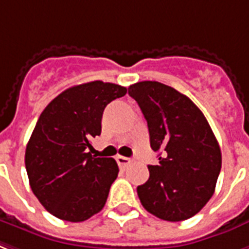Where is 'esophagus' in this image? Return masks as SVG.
Returning <instances> with one entry per match:
<instances>
[{"instance_id": "34e87169", "label": "esophagus", "mask_w": 249, "mask_h": 249, "mask_svg": "<svg viewBox=\"0 0 249 249\" xmlns=\"http://www.w3.org/2000/svg\"><path fill=\"white\" fill-rule=\"evenodd\" d=\"M116 160L117 163H119V166L123 167V168H124L125 166H128L129 163H130V159L126 158V157H121V155L116 157Z\"/></svg>"}]
</instances>
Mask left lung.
I'll use <instances>...</instances> for the list:
<instances>
[{
	"instance_id": "1",
	"label": "left lung",
	"mask_w": 249,
	"mask_h": 249,
	"mask_svg": "<svg viewBox=\"0 0 249 249\" xmlns=\"http://www.w3.org/2000/svg\"><path fill=\"white\" fill-rule=\"evenodd\" d=\"M147 121L159 164L138 185L142 206L163 221L193 217L213 196L222 167L219 145L206 117L188 96L155 81L129 86Z\"/></svg>"
}]
</instances>
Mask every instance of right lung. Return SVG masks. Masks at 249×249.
Masks as SVG:
<instances>
[{"label":"right lung","mask_w":249,"mask_h":249,"mask_svg":"<svg viewBox=\"0 0 249 249\" xmlns=\"http://www.w3.org/2000/svg\"><path fill=\"white\" fill-rule=\"evenodd\" d=\"M125 94L126 87L115 83H82L62 91L41 112L24 163L32 192L54 217L83 222L104 208L119 166L87 149L100 136L104 108Z\"/></svg>","instance_id":"add662e5"}]
</instances>
